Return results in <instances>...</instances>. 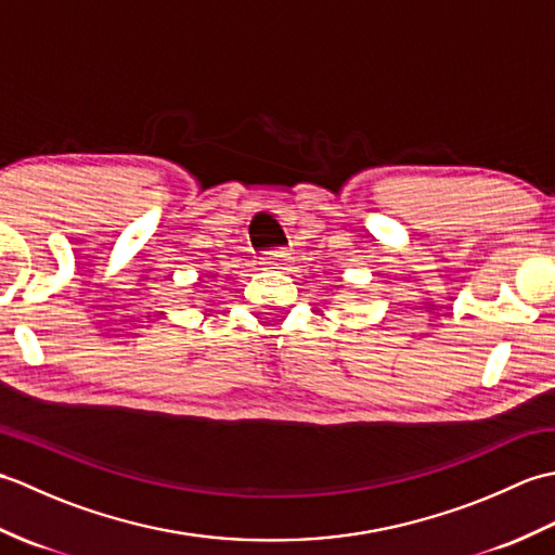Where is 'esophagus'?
I'll list each match as a JSON object with an SVG mask.
<instances>
[{"label":"esophagus","instance_id":"1","mask_svg":"<svg viewBox=\"0 0 555 555\" xmlns=\"http://www.w3.org/2000/svg\"><path fill=\"white\" fill-rule=\"evenodd\" d=\"M259 259H262L264 269H286L291 253L284 250V247H274V250L262 253V257H259Z\"/></svg>","mask_w":555,"mask_h":555}]
</instances>
